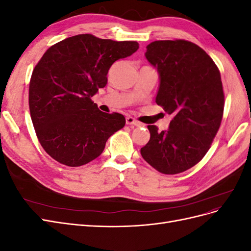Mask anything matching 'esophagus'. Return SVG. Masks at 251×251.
Listing matches in <instances>:
<instances>
[{
  "label": "esophagus",
  "mask_w": 251,
  "mask_h": 251,
  "mask_svg": "<svg viewBox=\"0 0 251 251\" xmlns=\"http://www.w3.org/2000/svg\"><path fill=\"white\" fill-rule=\"evenodd\" d=\"M126 125H128V126H142V124L139 123L138 120H136L135 118H133V117H131V116H127V117L126 118Z\"/></svg>",
  "instance_id": "1"
}]
</instances>
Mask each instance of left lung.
<instances>
[{"label": "left lung", "instance_id": "1", "mask_svg": "<svg viewBox=\"0 0 251 251\" xmlns=\"http://www.w3.org/2000/svg\"><path fill=\"white\" fill-rule=\"evenodd\" d=\"M144 55L159 74L156 103L173 118L166 131L148 126L151 138L140 153L158 172L179 174L205 156L221 125V74L206 52L184 40L153 42Z\"/></svg>", "mask_w": 251, "mask_h": 251}]
</instances>
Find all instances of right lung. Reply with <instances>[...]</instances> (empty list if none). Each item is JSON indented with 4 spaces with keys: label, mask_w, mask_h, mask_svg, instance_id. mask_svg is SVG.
<instances>
[{
    "label": "right lung",
    "mask_w": 251,
    "mask_h": 251,
    "mask_svg": "<svg viewBox=\"0 0 251 251\" xmlns=\"http://www.w3.org/2000/svg\"><path fill=\"white\" fill-rule=\"evenodd\" d=\"M137 42L68 37L51 46L31 75L29 109L37 138L53 159L80 166L100 156L110 136L123 128L119 113H103L91 100L108 82L110 67L132 55Z\"/></svg>",
    "instance_id": "1"
}]
</instances>
